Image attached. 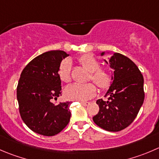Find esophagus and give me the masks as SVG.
<instances>
[{
  "instance_id": "34e87169",
  "label": "esophagus",
  "mask_w": 159,
  "mask_h": 159,
  "mask_svg": "<svg viewBox=\"0 0 159 159\" xmlns=\"http://www.w3.org/2000/svg\"><path fill=\"white\" fill-rule=\"evenodd\" d=\"M81 104L84 106H88L89 105H90V102H81Z\"/></svg>"
}]
</instances>
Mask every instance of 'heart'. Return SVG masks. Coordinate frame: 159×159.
<instances>
[{
	"label": "heart",
	"instance_id": "heart-1",
	"mask_svg": "<svg viewBox=\"0 0 159 159\" xmlns=\"http://www.w3.org/2000/svg\"><path fill=\"white\" fill-rule=\"evenodd\" d=\"M79 62L84 68L91 72L92 79L101 89H107L110 86L112 78L109 72L103 69H99L100 64L98 60L90 54H85L79 58ZM72 63L67 60L61 65L59 76L61 81L69 83L71 81ZM96 87L92 83L89 84H74L65 89L66 98L70 100L87 101L96 95Z\"/></svg>",
	"mask_w": 159,
	"mask_h": 159
}]
</instances>
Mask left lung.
<instances>
[{
	"mask_svg": "<svg viewBox=\"0 0 159 159\" xmlns=\"http://www.w3.org/2000/svg\"><path fill=\"white\" fill-rule=\"evenodd\" d=\"M104 54L102 52L101 56ZM104 61L113 70L112 82L105 95L107 101H96L99 111L92 119L104 130L120 131L134 120L144 102V78L136 64L124 55L115 53L108 62Z\"/></svg>",
	"mask_w": 159,
	"mask_h": 159,
	"instance_id": "1",
	"label": "left lung"
}]
</instances>
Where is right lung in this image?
<instances>
[{
	"instance_id": "add662e5",
	"label": "right lung",
	"mask_w": 159,
	"mask_h": 159,
	"mask_svg": "<svg viewBox=\"0 0 159 159\" xmlns=\"http://www.w3.org/2000/svg\"><path fill=\"white\" fill-rule=\"evenodd\" d=\"M69 54L51 50L39 55L23 69L17 86V99L23 122L39 134L54 136L70 121L71 102L55 104L61 95L59 71Z\"/></svg>"
}]
</instances>
